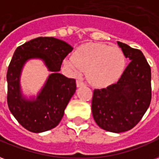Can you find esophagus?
I'll return each instance as SVG.
<instances>
[{
	"label": "esophagus",
	"mask_w": 159,
	"mask_h": 159,
	"mask_svg": "<svg viewBox=\"0 0 159 159\" xmlns=\"http://www.w3.org/2000/svg\"><path fill=\"white\" fill-rule=\"evenodd\" d=\"M76 84H77V86H78V87H81V86H84V85H85V83H84V81L80 80H78Z\"/></svg>",
	"instance_id": "obj_1"
}]
</instances>
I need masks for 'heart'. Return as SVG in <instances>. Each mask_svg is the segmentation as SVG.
Wrapping results in <instances>:
<instances>
[{
    "mask_svg": "<svg viewBox=\"0 0 159 159\" xmlns=\"http://www.w3.org/2000/svg\"><path fill=\"white\" fill-rule=\"evenodd\" d=\"M64 64L74 75L86 69V77L91 83L107 86L116 82L122 75L125 57L119 47L89 43L80 47L75 56L68 57Z\"/></svg>",
    "mask_w": 159,
    "mask_h": 159,
    "instance_id": "b5f03b06",
    "label": "heart"
}]
</instances>
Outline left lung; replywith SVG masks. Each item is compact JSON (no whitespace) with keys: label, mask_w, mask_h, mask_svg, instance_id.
<instances>
[{"label":"left lung","mask_w":159,"mask_h":159,"mask_svg":"<svg viewBox=\"0 0 159 159\" xmlns=\"http://www.w3.org/2000/svg\"><path fill=\"white\" fill-rule=\"evenodd\" d=\"M125 57L131 60L116 84L95 89L92 115L99 127L120 133L134 128L152 100L151 68L138 49L118 41Z\"/></svg>","instance_id":"obj_1"}]
</instances>
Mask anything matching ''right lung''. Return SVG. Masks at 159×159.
<instances>
[{"mask_svg":"<svg viewBox=\"0 0 159 159\" xmlns=\"http://www.w3.org/2000/svg\"><path fill=\"white\" fill-rule=\"evenodd\" d=\"M73 47L53 37H38L18 46L8 66L7 105L18 122L29 131L40 133L55 128L76 91L75 79L59 74L63 59ZM41 58L53 74L35 100L21 97L19 77L22 66L30 58Z\"/></svg>","mask_w":159,"mask_h":159,"instance_id":"add662e5","label":"right lung"}]
</instances>
